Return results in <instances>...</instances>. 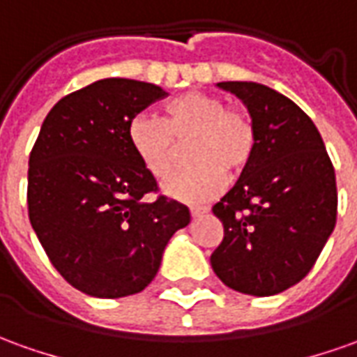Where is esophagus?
I'll use <instances>...</instances> for the list:
<instances>
[{
    "instance_id": "obj_1",
    "label": "esophagus",
    "mask_w": 357,
    "mask_h": 357,
    "mask_svg": "<svg viewBox=\"0 0 357 357\" xmlns=\"http://www.w3.org/2000/svg\"><path fill=\"white\" fill-rule=\"evenodd\" d=\"M189 211H191V217H199V215L209 213V207H205V205H193V207H189Z\"/></svg>"
}]
</instances>
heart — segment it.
Returning a JSON list of instances; mask_svg holds the SVG:
<instances>
[{
  "mask_svg": "<svg viewBox=\"0 0 357 357\" xmlns=\"http://www.w3.org/2000/svg\"><path fill=\"white\" fill-rule=\"evenodd\" d=\"M188 146L191 166L164 185V193L183 203H199L219 195L227 172L240 176L254 160L258 128L248 111L229 107L222 97L188 91L164 107V119L140 113L128 125V142L142 168L164 179L176 168L179 146Z\"/></svg>",
  "mask_w": 357,
  "mask_h": 357,
  "instance_id": "heart-1",
  "label": "heart"
}]
</instances>
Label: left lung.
Wrapping results in <instances>:
<instances>
[{
	"mask_svg": "<svg viewBox=\"0 0 357 357\" xmlns=\"http://www.w3.org/2000/svg\"><path fill=\"white\" fill-rule=\"evenodd\" d=\"M242 99L258 148L213 207L225 236L211 266L227 287L268 297L312 270L336 225V176L321 132L289 97L256 82H220Z\"/></svg>",
	"mask_w": 357,
	"mask_h": 357,
	"instance_id": "8db88e82",
	"label": "left lung"
}]
</instances>
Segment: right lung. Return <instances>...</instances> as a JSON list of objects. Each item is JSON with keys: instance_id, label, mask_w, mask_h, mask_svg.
<instances>
[{"instance_id": "add662e5", "label": "right lung", "mask_w": 357, "mask_h": 357, "mask_svg": "<svg viewBox=\"0 0 357 357\" xmlns=\"http://www.w3.org/2000/svg\"><path fill=\"white\" fill-rule=\"evenodd\" d=\"M168 96L137 79L107 77L62 97L29 156V220L50 264L77 291L119 299L158 273L185 205L158 195L128 142L140 111Z\"/></svg>"}]
</instances>
